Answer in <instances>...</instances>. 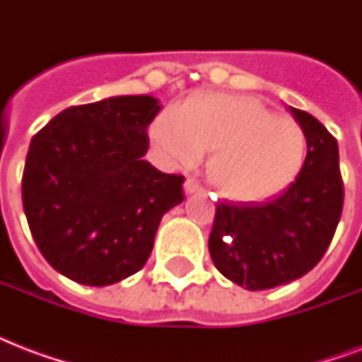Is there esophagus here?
I'll list each match as a JSON object with an SVG mask.
<instances>
[{
    "label": "esophagus",
    "instance_id": "1",
    "mask_svg": "<svg viewBox=\"0 0 362 362\" xmlns=\"http://www.w3.org/2000/svg\"><path fill=\"white\" fill-rule=\"evenodd\" d=\"M184 189H186V193H199L203 192V187H201V184H199L195 178H187L186 180V186H184Z\"/></svg>",
    "mask_w": 362,
    "mask_h": 362
}]
</instances>
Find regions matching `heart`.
<instances>
[{"label":"heart","instance_id":"b5f03b06","mask_svg":"<svg viewBox=\"0 0 362 362\" xmlns=\"http://www.w3.org/2000/svg\"><path fill=\"white\" fill-rule=\"evenodd\" d=\"M152 139L175 163L214 152L209 176L231 201H261L281 192L303 169L306 136L291 118L274 116L255 99L227 93L195 95L161 116Z\"/></svg>","mask_w":362,"mask_h":362}]
</instances>
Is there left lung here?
Instances as JSON below:
<instances>
[{
  "label": "left lung",
  "instance_id": "8db88e82",
  "mask_svg": "<svg viewBox=\"0 0 362 362\" xmlns=\"http://www.w3.org/2000/svg\"><path fill=\"white\" fill-rule=\"evenodd\" d=\"M308 153L295 182L264 203H218L209 250L216 269L247 291L297 280L320 263L342 216L338 142L304 110L289 107Z\"/></svg>",
  "mask_w": 362,
  "mask_h": 362
}]
</instances>
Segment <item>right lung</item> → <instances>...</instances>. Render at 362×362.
Segmentation results:
<instances>
[{
  "instance_id": "add662e5",
  "label": "right lung",
  "mask_w": 362,
  "mask_h": 362,
  "mask_svg": "<svg viewBox=\"0 0 362 362\" xmlns=\"http://www.w3.org/2000/svg\"><path fill=\"white\" fill-rule=\"evenodd\" d=\"M152 95H118L54 116L30 142L22 203L37 247L59 274L103 287L141 270L184 176L142 158Z\"/></svg>"
}]
</instances>
